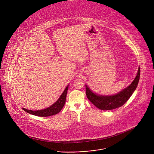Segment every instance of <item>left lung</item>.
<instances>
[{"mask_svg":"<svg viewBox=\"0 0 154 154\" xmlns=\"http://www.w3.org/2000/svg\"><path fill=\"white\" fill-rule=\"evenodd\" d=\"M140 75V67L136 77L131 84L124 90L114 95H99L94 94L87 85H85L86 95L88 100L92 103L100 110H110L115 109L123 106L132 96L133 92L137 88Z\"/></svg>","mask_w":154,"mask_h":154,"instance_id":"left-lung-1","label":"left lung"}]
</instances>
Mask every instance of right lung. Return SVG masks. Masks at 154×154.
Listing matches in <instances>:
<instances>
[{
  "label": "right lung",
  "instance_id": "right-lung-1",
  "mask_svg": "<svg viewBox=\"0 0 154 154\" xmlns=\"http://www.w3.org/2000/svg\"><path fill=\"white\" fill-rule=\"evenodd\" d=\"M68 88H69V85L66 87L63 92L59 97L58 100L50 107L47 109H45L43 110H37V111L27 110L24 108H22V109L29 114L36 116H38V117H49L51 116L55 115L58 114L59 112H60V111L62 110V109L65 105Z\"/></svg>",
  "mask_w": 154,
  "mask_h": 154
}]
</instances>
